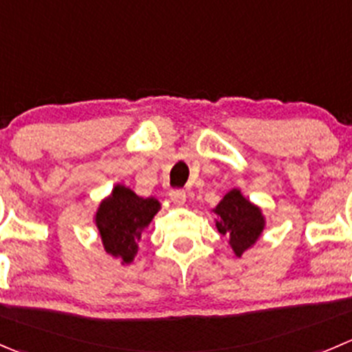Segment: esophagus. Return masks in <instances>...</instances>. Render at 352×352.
I'll list each match as a JSON object with an SVG mask.
<instances>
[{"mask_svg":"<svg viewBox=\"0 0 352 352\" xmlns=\"http://www.w3.org/2000/svg\"><path fill=\"white\" fill-rule=\"evenodd\" d=\"M170 199H172L177 206H182V204L186 203V190L182 189L172 190V192H170Z\"/></svg>","mask_w":352,"mask_h":352,"instance_id":"obj_1","label":"esophagus"}]
</instances>
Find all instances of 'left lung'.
I'll list each match as a JSON object with an SVG mask.
<instances>
[{"mask_svg": "<svg viewBox=\"0 0 352 352\" xmlns=\"http://www.w3.org/2000/svg\"><path fill=\"white\" fill-rule=\"evenodd\" d=\"M213 213L217 214L214 225L218 232L228 239V244L237 258L252 248L265 230V217L261 210L245 199L239 189L228 190L223 199L213 208Z\"/></svg>", "mask_w": 352, "mask_h": 352, "instance_id": "8db88e82", "label": "left lung"}]
</instances>
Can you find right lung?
I'll list each match as a JSON object with an SVG mask.
<instances>
[{
	"mask_svg": "<svg viewBox=\"0 0 352 352\" xmlns=\"http://www.w3.org/2000/svg\"><path fill=\"white\" fill-rule=\"evenodd\" d=\"M160 208L162 204L156 197H141L129 187L117 184L94 214L104 251L113 258H120L122 265L134 261L142 232Z\"/></svg>",
	"mask_w": 352,
	"mask_h": 352,
	"instance_id": "right-lung-1",
	"label": "right lung"
}]
</instances>
